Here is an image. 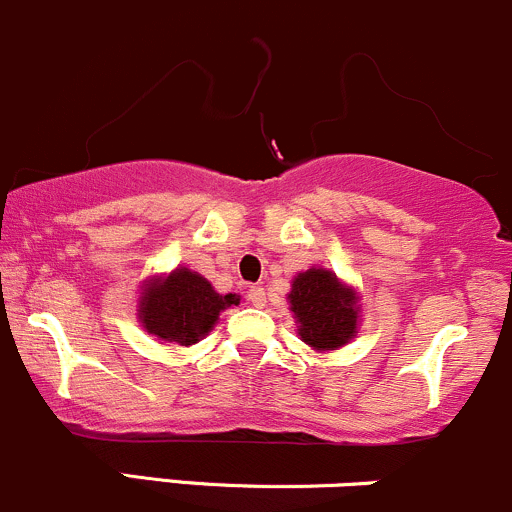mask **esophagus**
I'll return each mask as SVG.
<instances>
[{
  "label": "esophagus",
  "instance_id": "34e87169",
  "mask_svg": "<svg viewBox=\"0 0 512 512\" xmlns=\"http://www.w3.org/2000/svg\"><path fill=\"white\" fill-rule=\"evenodd\" d=\"M249 300L254 307H263L266 305V290H263L261 285H254V288L249 290Z\"/></svg>",
  "mask_w": 512,
  "mask_h": 512
}]
</instances>
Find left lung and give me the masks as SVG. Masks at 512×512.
Listing matches in <instances>:
<instances>
[{
	"instance_id": "obj_1",
	"label": "left lung",
	"mask_w": 512,
	"mask_h": 512,
	"mask_svg": "<svg viewBox=\"0 0 512 512\" xmlns=\"http://www.w3.org/2000/svg\"><path fill=\"white\" fill-rule=\"evenodd\" d=\"M288 302L298 322V337L320 354L342 349L359 332V293L329 268L300 271L290 283Z\"/></svg>"
}]
</instances>
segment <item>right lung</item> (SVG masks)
I'll return each instance as SVG.
<instances>
[{
  "label": "right lung",
  "instance_id": "obj_1",
  "mask_svg": "<svg viewBox=\"0 0 512 512\" xmlns=\"http://www.w3.org/2000/svg\"><path fill=\"white\" fill-rule=\"evenodd\" d=\"M241 295L217 293L205 276L178 266L161 276H148L141 285L136 317L144 332L168 346H192L205 339L219 315L239 305Z\"/></svg>",
  "mask_w": 512,
  "mask_h": 512
}]
</instances>
